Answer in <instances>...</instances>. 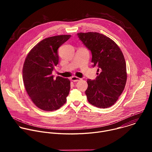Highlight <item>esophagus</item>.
<instances>
[{
    "mask_svg": "<svg viewBox=\"0 0 152 152\" xmlns=\"http://www.w3.org/2000/svg\"><path fill=\"white\" fill-rule=\"evenodd\" d=\"M80 79H81L80 78L77 77H76V76H73V77H71V80H72V81H73V82H77V81L80 80Z\"/></svg>",
    "mask_w": 152,
    "mask_h": 152,
    "instance_id": "esophagus-1",
    "label": "esophagus"
}]
</instances>
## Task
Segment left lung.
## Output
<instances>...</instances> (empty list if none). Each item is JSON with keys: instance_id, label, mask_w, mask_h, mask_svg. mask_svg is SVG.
<instances>
[{"instance_id": "left-lung-1", "label": "left lung", "mask_w": 152, "mask_h": 152, "mask_svg": "<svg viewBox=\"0 0 152 152\" xmlns=\"http://www.w3.org/2000/svg\"><path fill=\"white\" fill-rule=\"evenodd\" d=\"M91 50L93 67H98L95 80L88 79L85 94L90 103L99 108L109 107L117 101L127 80L123 54L116 43L103 34L89 32L77 34Z\"/></svg>"}]
</instances>
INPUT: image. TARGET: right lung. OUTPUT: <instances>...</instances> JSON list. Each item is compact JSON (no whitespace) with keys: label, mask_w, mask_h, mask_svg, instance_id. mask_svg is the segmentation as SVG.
<instances>
[{"label":"right lung","mask_w":152,"mask_h":152,"mask_svg":"<svg viewBox=\"0 0 152 152\" xmlns=\"http://www.w3.org/2000/svg\"><path fill=\"white\" fill-rule=\"evenodd\" d=\"M70 35L50 37L37 44L28 54L23 67V80L26 91L39 109L53 111L67 101L70 90L69 79L52 75L58 64V48Z\"/></svg>","instance_id":"right-lung-1"}]
</instances>
